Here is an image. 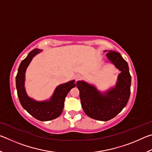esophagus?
Returning a JSON list of instances; mask_svg holds the SVG:
<instances>
[{
	"label": "esophagus",
	"mask_w": 152,
	"mask_h": 152,
	"mask_svg": "<svg viewBox=\"0 0 152 152\" xmlns=\"http://www.w3.org/2000/svg\"><path fill=\"white\" fill-rule=\"evenodd\" d=\"M74 78H75L76 81H78V80H79L81 78V75H80V74H76V75L75 76V77H74Z\"/></svg>",
	"instance_id": "1"
}]
</instances>
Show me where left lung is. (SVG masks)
Listing matches in <instances>:
<instances>
[{"label":"left lung","mask_w":152,"mask_h":152,"mask_svg":"<svg viewBox=\"0 0 152 152\" xmlns=\"http://www.w3.org/2000/svg\"><path fill=\"white\" fill-rule=\"evenodd\" d=\"M106 51L108 60L121 71L114 88L101 93L96 87L83 80L76 82L84 113L92 119L102 121L116 117L126 106L130 96L132 82L127 61L119 52Z\"/></svg>","instance_id":"8db88e82"}]
</instances>
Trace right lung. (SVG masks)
Returning a JSON list of instances; mask_svg holds the SVG:
<instances>
[{"label": "right lung", "mask_w": 152, "mask_h": 152, "mask_svg": "<svg viewBox=\"0 0 152 152\" xmlns=\"http://www.w3.org/2000/svg\"><path fill=\"white\" fill-rule=\"evenodd\" d=\"M42 51L35 49L21 61L16 76V88L19 101L24 109L36 119L47 121L56 119L61 114L65 98L69 91L76 86V84L75 80H72L59 85L48 101H37L28 96L25 88V72L33 58Z\"/></svg>", "instance_id": "1"}]
</instances>
